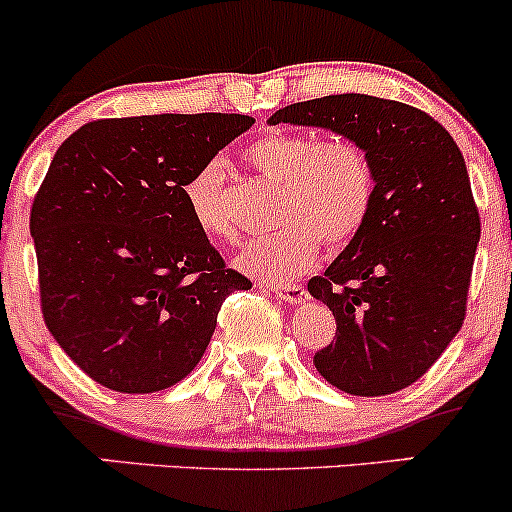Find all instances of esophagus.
Returning <instances> with one entry per match:
<instances>
[{
    "label": "esophagus",
    "mask_w": 512,
    "mask_h": 512,
    "mask_svg": "<svg viewBox=\"0 0 512 512\" xmlns=\"http://www.w3.org/2000/svg\"><path fill=\"white\" fill-rule=\"evenodd\" d=\"M271 291L276 293L278 298L286 300V303H291V305L305 303V298H308L305 288L298 286V283H281V286H271Z\"/></svg>",
    "instance_id": "obj_1"
}]
</instances>
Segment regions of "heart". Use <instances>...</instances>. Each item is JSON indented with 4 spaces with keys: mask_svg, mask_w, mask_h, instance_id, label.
<instances>
[{
    "mask_svg": "<svg viewBox=\"0 0 512 512\" xmlns=\"http://www.w3.org/2000/svg\"><path fill=\"white\" fill-rule=\"evenodd\" d=\"M261 175L281 182L278 229L256 236L236 263L266 281H283L315 261L320 241L342 246L365 226L372 209L374 175L365 150L352 140L318 142L310 135L271 130L246 150ZM224 165L209 160L182 184L189 219L212 239H231L221 204Z\"/></svg>",
    "mask_w": 512,
    "mask_h": 512,
    "instance_id": "1",
    "label": "heart"
}]
</instances>
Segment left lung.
<instances>
[{"label": "left lung", "mask_w": 512, "mask_h": 512, "mask_svg": "<svg viewBox=\"0 0 512 512\" xmlns=\"http://www.w3.org/2000/svg\"><path fill=\"white\" fill-rule=\"evenodd\" d=\"M268 123L323 128L357 142L374 175L365 226L308 293L335 315L315 370L355 397L416 382L466 315L481 219L449 130L412 105L340 93L276 110Z\"/></svg>", "instance_id": "left-lung-1"}]
</instances>
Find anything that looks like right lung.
<instances>
[{
    "label": "right lung",
    "instance_id": "add662e5",
    "mask_svg": "<svg viewBox=\"0 0 512 512\" xmlns=\"http://www.w3.org/2000/svg\"><path fill=\"white\" fill-rule=\"evenodd\" d=\"M249 115L96 120L63 140L31 207L41 310L103 387L150 394L202 360L221 303L251 281L189 219L184 179L254 125Z\"/></svg>",
    "mask_w": 512,
    "mask_h": 512
}]
</instances>
